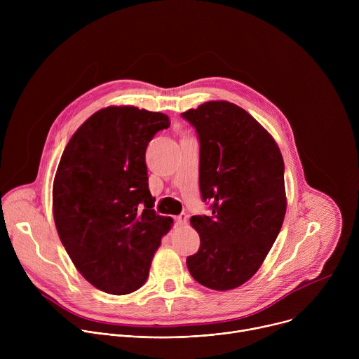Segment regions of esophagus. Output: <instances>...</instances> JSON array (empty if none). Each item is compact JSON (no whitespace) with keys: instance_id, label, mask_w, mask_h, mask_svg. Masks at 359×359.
<instances>
[{"instance_id":"1","label":"esophagus","mask_w":359,"mask_h":359,"mask_svg":"<svg viewBox=\"0 0 359 359\" xmlns=\"http://www.w3.org/2000/svg\"><path fill=\"white\" fill-rule=\"evenodd\" d=\"M176 222H177L180 226H186V223H187V215H186V213L179 215V216L176 217Z\"/></svg>"}]
</instances>
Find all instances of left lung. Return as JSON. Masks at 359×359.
<instances>
[{
	"label": "left lung",
	"instance_id": "obj_1",
	"mask_svg": "<svg viewBox=\"0 0 359 359\" xmlns=\"http://www.w3.org/2000/svg\"><path fill=\"white\" fill-rule=\"evenodd\" d=\"M182 116L200 140L198 183L213 216H191L200 248L186 264L201 285L227 291L262 267L284 222V161L274 137L243 108L204 102Z\"/></svg>",
	"mask_w": 359,
	"mask_h": 359
}]
</instances>
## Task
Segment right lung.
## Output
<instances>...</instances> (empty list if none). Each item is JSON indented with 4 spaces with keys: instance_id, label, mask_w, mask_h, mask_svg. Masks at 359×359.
<instances>
[{
    "instance_id": "obj_1",
    "label": "right lung",
    "mask_w": 359,
    "mask_h": 359,
    "mask_svg": "<svg viewBox=\"0 0 359 359\" xmlns=\"http://www.w3.org/2000/svg\"><path fill=\"white\" fill-rule=\"evenodd\" d=\"M170 121L136 107H108L69 139L53 186L58 236L76 270L97 290L140 288L173 219L156 215L144 153Z\"/></svg>"
}]
</instances>
